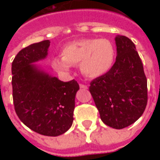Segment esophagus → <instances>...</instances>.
Instances as JSON below:
<instances>
[{
    "label": "esophagus",
    "mask_w": 160,
    "mask_h": 160,
    "mask_svg": "<svg viewBox=\"0 0 160 160\" xmlns=\"http://www.w3.org/2000/svg\"><path fill=\"white\" fill-rule=\"evenodd\" d=\"M80 87L82 89H87V85H84V84H80Z\"/></svg>",
    "instance_id": "obj_1"
}]
</instances>
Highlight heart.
I'll return each mask as SVG.
<instances>
[{"label":"heart","mask_w":160,"mask_h":160,"mask_svg":"<svg viewBox=\"0 0 160 160\" xmlns=\"http://www.w3.org/2000/svg\"><path fill=\"white\" fill-rule=\"evenodd\" d=\"M62 58L52 60L57 71L68 73L71 66L80 64L81 73L88 78H97L108 73L113 66L116 50L113 43L106 38H84L63 46Z\"/></svg>","instance_id":"b5f03b06"}]
</instances>
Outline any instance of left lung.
Returning <instances> with one entry per match:
<instances>
[{
	"label": "left lung",
	"instance_id": "8db88e82",
	"mask_svg": "<svg viewBox=\"0 0 160 160\" xmlns=\"http://www.w3.org/2000/svg\"><path fill=\"white\" fill-rule=\"evenodd\" d=\"M118 56L111 70L91 81L90 91L101 120L122 129L137 121L148 104V80L135 45L116 37Z\"/></svg>",
	"mask_w": 160,
	"mask_h": 160
}]
</instances>
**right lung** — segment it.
<instances>
[{
	"instance_id": "add662e5",
	"label": "right lung",
	"mask_w": 160,
	"mask_h": 160,
	"mask_svg": "<svg viewBox=\"0 0 160 160\" xmlns=\"http://www.w3.org/2000/svg\"><path fill=\"white\" fill-rule=\"evenodd\" d=\"M49 42L32 43L13 59L12 100L16 114L26 126L42 135L57 136L72 126L74 98L80 87L75 80L63 82L32 64L45 58Z\"/></svg>"
}]
</instances>
